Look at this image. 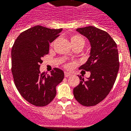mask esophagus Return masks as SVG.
<instances>
[{
    "mask_svg": "<svg viewBox=\"0 0 131 131\" xmlns=\"http://www.w3.org/2000/svg\"><path fill=\"white\" fill-rule=\"evenodd\" d=\"M71 74L70 72H64V77H70Z\"/></svg>",
    "mask_w": 131,
    "mask_h": 131,
    "instance_id": "1",
    "label": "esophagus"
}]
</instances>
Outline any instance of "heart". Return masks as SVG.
<instances>
[{
  "instance_id": "heart-1",
  "label": "heart",
  "mask_w": 131,
  "mask_h": 131,
  "mask_svg": "<svg viewBox=\"0 0 131 131\" xmlns=\"http://www.w3.org/2000/svg\"><path fill=\"white\" fill-rule=\"evenodd\" d=\"M70 41L72 45H75V44L82 43L84 45V40L81 36H78V35H73L70 37Z\"/></svg>"
}]
</instances>
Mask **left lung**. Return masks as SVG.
Listing matches in <instances>:
<instances>
[{"label": "left lung", "instance_id": "left-lung-1", "mask_svg": "<svg viewBox=\"0 0 131 131\" xmlns=\"http://www.w3.org/2000/svg\"><path fill=\"white\" fill-rule=\"evenodd\" d=\"M77 31L89 40L90 57L80 69L90 72L84 80L81 76L80 84L73 90L75 99L81 105H97L110 92L119 69L117 44L106 31L94 26L78 28Z\"/></svg>", "mask_w": 131, "mask_h": 131}]
</instances>
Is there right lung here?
Masks as SVG:
<instances>
[{"label":"right lung","instance_id":"obj_1","mask_svg":"<svg viewBox=\"0 0 131 131\" xmlns=\"http://www.w3.org/2000/svg\"><path fill=\"white\" fill-rule=\"evenodd\" d=\"M62 29L36 26L23 31L16 39L11 52L12 72L17 90L36 106L48 105L56 95V86L62 81L64 72L54 68L50 74L41 73L42 58L49 53V43Z\"/></svg>","mask_w":131,"mask_h":131}]
</instances>
